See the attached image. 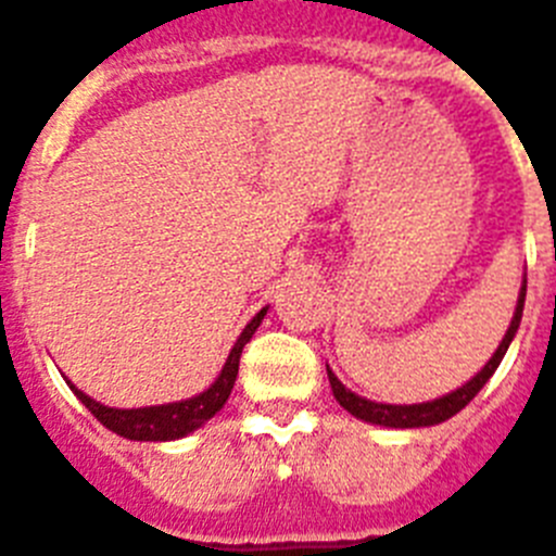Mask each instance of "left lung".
I'll use <instances>...</instances> for the list:
<instances>
[{
  "instance_id": "1",
  "label": "left lung",
  "mask_w": 556,
  "mask_h": 556,
  "mask_svg": "<svg viewBox=\"0 0 556 556\" xmlns=\"http://www.w3.org/2000/svg\"><path fill=\"white\" fill-rule=\"evenodd\" d=\"M522 304H526V281H522V290H519L517 309H514V318H510V327L508 332H505L503 344L496 348V353L491 355V362H488L468 384H462V388H456L454 393H447V396L421 404H379L370 402V399L355 396L353 390L344 388V384L336 379V372L327 367L332 396H336V402H339L344 410L353 413L355 419L370 421V425H381V428H430V425H439V421L451 419V416H456L470 399L477 396L479 390L485 388V381L491 379L496 367H500L505 350H508V344L514 341V336H517L519 330V321H522Z\"/></svg>"
}]
</instances>
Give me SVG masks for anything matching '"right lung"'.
Returning <instances> with one entry per match:
<instances>
[{
  "instance_id": "1",
  "label": "right lung",
  "mask_w": 556,
  "mask_h": 556,
  "mask_svg": "<svg viewBox=\"0 0 556 556\" xmlns=\"http://www.w3.org/2000/svg\"><path fill=\"white\" fill-rule=\"evenodd\" d=\"M266 315V306L261 313L252 318L243 332L235 341L232 353L226 358L224 370L212 381V388L203 390L201 396L184 399V402H172V404H154V407H131V410H119V407H105V404L94 402L91 396H86L83 390H74V396L86 404L88 410L94 413L97 421H102L105 428L114 430L117 437L135 439V442H168V439H180L189 437L192 430H198L201 425H206L212 416H215L220 407L226 404L229 393L235 388V379H238V364H241V353L247 348V341L255 336V330L261 327Z\"/></svg>"
}]
</instances>
